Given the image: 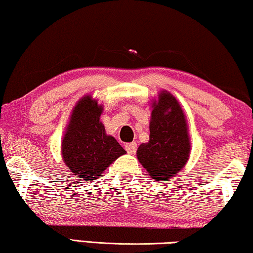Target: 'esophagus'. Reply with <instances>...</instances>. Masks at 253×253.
Returning <instances> with one entry per match:
<instances>
[{
  "label": "esophagus",
  "mask_w": 253,
  "mask_h": 253,
  "mask_svg": "<svg viewBox=\"0 0 253 253\" xmlns=\"http://www.w3.org/2000/svg\"><path fill=\"white\" fill-rule=\"evenodd\" d=\"M124 149L126 150V152L129 154H134L136 152V149H138V144L135 142H131V143H126L124 145Z\"/></svg>",
  "instance_id": "obj_1"
}]
</instances>
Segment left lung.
Listing matches in <instances>:
<instances>
[{
	"label": "left lung",
	"mask_w": 253,
	"mask_h": 253,
	"mask_svg": "<svg viewBox=\"0 0 253 253\" xmlns=\"http://www.w3.org/2000/svg\"><path fill=\"white\" fill-rule=\"evenodd\" d=\"M150 140L136 151L141 165L157 181L169 180L187 163L190 141L183 111L173 95L162 92L153 103Z\"/></svg>",
	"instance_id": "obj_1"
}]
</instances>
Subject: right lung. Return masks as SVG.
<instances>
[{
	"mask_svg": "<svg viewBox=\"0 0 253 253\" xmlns=\"http://www.w3.org/2000/svg\"><path fill=\"white\" fill-rule=\"evenodd\" d=\"M102 105L84 96L73 110L62 141V157L79 179L94 180L117 159L126 154L113 136L106 135L100 121Z\"/></svg>",
	"mask_w": 253,
	"mask_h": 253,
	"instance_id": "1",
	"label": "right lung"
}]
</instances>
